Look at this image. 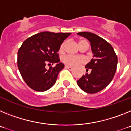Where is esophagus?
Instances as JSON below:
<instances>
[{
  "instance_id": "esophagus-1",
  "label": "esophagus",
  "mask_w": 131,
  "mask_h": 131,
  "mask_svg": "<svg viewBox=\"0 0 131 131\" xmlns=\"http://www.w3.org/2000/svg\"><path fill=\"white\" fill-rule=\"evenodd\" d=\"M65 69H69V70H73V68L71 67H69V66H65Z\"/></svg>"
}]
</instances>
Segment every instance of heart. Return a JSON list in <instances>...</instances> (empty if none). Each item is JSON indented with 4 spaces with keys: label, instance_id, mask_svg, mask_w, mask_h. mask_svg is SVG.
<instances>
[{
    "label": "heart",
    "instance_id": "1",
    "mask_svg": "<svg viewBox=\"0 0 131 131\" xmlns=\"http://www.w3.org/2000/svg\"><path fill=\"white\" fill-rule=\"evenodd\" d=\"M78 44H79V46L80 47L83 45H84V44H88V43L87 42V41L82 39V40L79 41ZM65 45L66 41H64L63 43H62V44H61L60 47H59V53H64ZM62 62H64V64H67V65L71 66V67H77V66L80 65V64L84 62V59H83L82 57L74 56V55L68 54V55H66V56H64V57L62 58Z\"/></svg>",
    "mask_w": 131,
    "mask_h": 131
}]
</instances>
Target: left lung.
Segmentation results:
<instances>
[{"label": "left lung", "mask_w": 131, "mask_h": 131, "mask_svg": "<svg viewBox=\"0 0 131 131\" xmlns=\"http://www.w3.org/2000/svg\"><path fill=\"white\" fill-rule=\"evenodd\" d=\"M90 42L94 53L92 59L86 65V73L77 80V84L83 91L95 94L104 89L111 82L117 69L118 59L113 47L100 36L91 32H78Z\"/></svg>", "instance_id": "obj_1"}]
</instances>
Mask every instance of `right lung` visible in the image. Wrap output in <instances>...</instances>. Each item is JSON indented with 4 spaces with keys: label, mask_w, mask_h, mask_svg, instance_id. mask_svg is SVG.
I'll return each mask as SVG.
<instances>
[{
    "label": "right lung",
    "mask_w": 131,
    "mask_h": 131,
    "mask_svg": "<svg viewBox=\"0 0 131 131\" xmlns=\"http://www.w3.org/2000/svg\"><path fill=\"white\" fill-rule=\"evenodd\" d=\"M71 33L43 31L28 37L18 52V67L25 82L37 92H44L55 84L58 74L64 69L57 52L63 41ZM57 64L47 70V64Z\"/></svg>",
    "instance_id": "add662e5"
}]
</instances>
